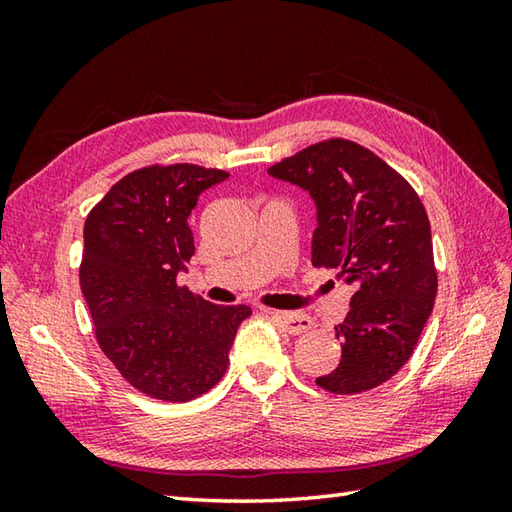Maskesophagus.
I'll use <instances>...</instances> for the list:
<instances>
[{"label": "esophagus", "instance_id": "esophagus-1", "mask_svg": "<svg viewBox=\"0 0 512 512\" xmlns=\"http://www.w3.org/2000/svg\"><path fill=\"white\" fill-rule=\"evenodd\" d=\"M273 317L279 321L281 328L288 334H301L314 328V321L308 317V314H299V312H270Z\"/></svg>", "mask_w": 512, "mask_h": 512}]
</instances>
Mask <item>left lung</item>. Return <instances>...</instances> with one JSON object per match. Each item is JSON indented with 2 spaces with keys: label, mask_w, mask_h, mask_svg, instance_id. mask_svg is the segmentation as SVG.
Listing matches in <instances>:
<instances>
[{
  "label": "left lung",
  "mask_w": 512,
  "mask_h": 512,
  "mask_svg": "<svg viewBox=\"0 0 512 512\" xmlns=\"http://www.w3.org/2000/svg\"><path fill=\"white\" fill-rule=\"evenodd\" d=\"M317 206L312 264L354 286L336 325L341 361L317 378L332 394H363L409 361L438 292L427 211L411 184L372 151L330 138L268 169Z\"/></svg>",
  "instance_id": "1"
}]
</instances>
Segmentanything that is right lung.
I'll return each instance as SVG.
<instances>
[{
  "mask_svg": "<svg viewBox=\"0 0 512 512\" xmlns=\"http://www.w3.org/2000/svg\"><path fill=\"white\" fill-rule=\"evenodd\" d=\"M228 178L198 165L145 167L107 191L83 228L81 290L96 341L129 385L187 402L226 374L248 306H215L178 286L195 253L189 215Z\"/></svg>",
  "mask_w": 512,
  "mask_h": 512,
  "instance_id": "obj_1",
  "label": "right lung"
}]
</instances>
